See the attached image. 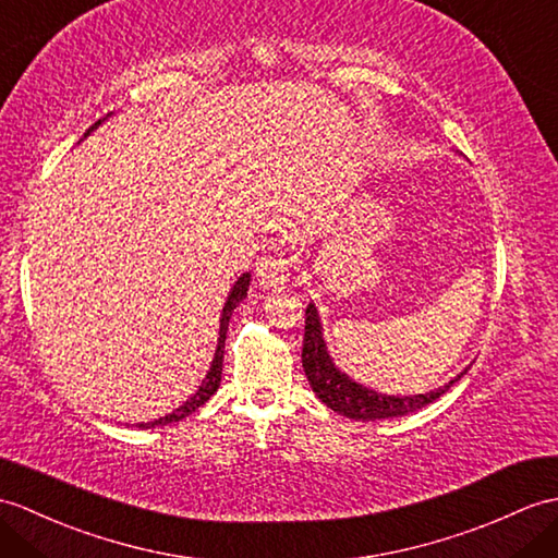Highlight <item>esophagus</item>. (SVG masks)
Instances as JSON below:
<instances>
[{
    "label": "esophagus",
    "mask_w": 558,
    "mask_h": 558,
    "mask_svg": "<svg viewBox=\"0 0 558 558\" xmlns=\"http://www.w3.org/2000/svg\"><path fill=\"white\" fill-rule=\"evenodd\" d=\"M292 270V258L284 254H270L262 256V262L256 264V280L264 288H280L288 282Z\"/></svg>",
    "instance_id": "obj_1"
}]
</instances>
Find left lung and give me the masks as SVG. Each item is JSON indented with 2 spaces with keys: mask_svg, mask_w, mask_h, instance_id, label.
Returning a JSON list of instances; mask_svg holds the SVG:
<instances>
[{
  "mask_svg": "<svg viewBox=\"0 0 558 558\" xmlns=\"http://www.w3.org/2000/svg\"><path fill=\"white\" fill-rule=\"evenodd\" d=\"M302 366L306 378L311 383V390L326 404L328 409L342 413L347 418L354 421H383V418H397L407 416V413L418 411L427 404H433L435 399L442 397L451 385L461 380L459 373L454 380H449L439 390L413 395V397H390L378 395L368 390V387L354 383L347 373H342L332 364L328 354L326 340H323L320 318L314 304L306 306V326H304V347H302Z\"/></svg>",
  "mask_w": 558,
  "mask_h": 558,
  "instance_id": "8db88e82",
  "label": "left lung"
}]
</instances>
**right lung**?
I'll list each match as a JSON object with an SVG mask.
<instances>
[{
    "instance_id": "right-lung-1",
    "label": "right lung",
    "mask_w": 558,
    "mask_h": 558,
    "mask_svg": "<svg viewBox=\"0 0 558 558\" xmlns=\"http://www.w3.org/2000/svg\"><path fill=\"white\" fill-rule=\"evenodd\" d=\"M101 121H97L89 131L85 133V137L95 131V128L99 125ZM247 290H250V274H242L238 278V282L232 284V290L228 294L226 300V306H223V314H220V328H218V344H216V354H214V361H211V368L209 373H206V378L202 380L199 390L194 392L183 407H178L173 413H168V416L163 418H157L151 423H140V427H154V425H168V423H175V421H183L185 416H190L192 411H197L202 404H206L214 397V392L218 390L220 385V373H223V349H226V332H228V323H230V316L232 311H235V306L247 296Z\"/></svg>"
}]
</instances>
